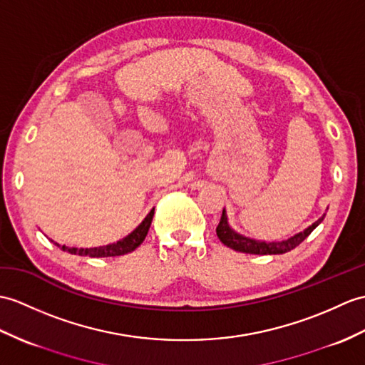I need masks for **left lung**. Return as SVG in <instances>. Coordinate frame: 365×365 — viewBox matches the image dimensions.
Segmentation results:
<instances>
[{"label": "left lung", "instance_id": "8db88e82", "mask_svg": "<svg viewBox=\"0 0 365 365\" xmlns=\"http://www.w3.org/2000/svg\"><path fill=\"white\" fill-rule=\"evenodd\" d=\"M325 215L319 217L317 221L309 225L308 228H304L303 232L291 236L284 241H272V242H266V241H258V240H252L249 236H244L238 232H235L233 228L228 224V216L225 208L222 210V216L221 221H219V225L216 228L217 238L221 240L222 244H225L227 247H230L236 252H242V253H252V255H279V253H286L291 252L292 249L297 247L299 244H302L304 240L308 238L311 232L324 221Z\"/></svg>", "mask_w": 365, "mask_h": 365}]
</instances>
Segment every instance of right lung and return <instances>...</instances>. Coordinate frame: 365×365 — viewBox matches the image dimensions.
Here are the masks:
<instances>
[{"mask_svg": "<svg viewBox=\"0 0 365 365\" xmlns=\"http://www.w3.org/2000/svg\"><path fill=\"white\" fill-rule=\"evenodd\" d=\"M154 210L152 208L149 211V215L143 219V222L135 228L132 233H129L125 238L116 241L113 244H107V245H101V247H90V249H78V247H68V245H61L54 242L57 247H61L63 252L71 253V255H81V257H91V258H106V257H120L125 255V253L133 252L135 249L146 238V235L149 232V227L152 222V217H154Z\"/></svg>", "mask_w": 365, "mask_h": 365, "instance_id": "obj_1", "label": "right lung"}]
</instances>
